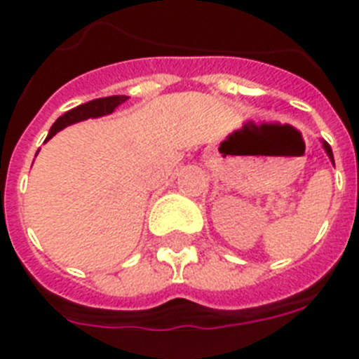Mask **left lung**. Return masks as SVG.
I'll use <instances>...</instances> for the list:
<instances>
[{
	"instance_id": "left-lung-1",
	"label": "left lung",
	"mask_w": 359,
	"mask_h": 359,
	"mask_svg": "<svg viewBox=\"0 0 359 359\" xmlns=\"http://www.w3.org/2000/svg\"><path fill=\"white\" fill-rule=\"evenodd\" d=\"M322 145H323V149H325V152H327L329 160H331L332 163H334V156H332V149H331V145H329L327 142H325V140H322Z\"/></svg>"
}]
</instances>
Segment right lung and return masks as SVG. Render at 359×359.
<instances>
[{"label":"right lung","mask_w":359,"mask_h":359,"mask_svg":"<svg viewBox=\"0 0 359 359\" xmlns=\"http://www.w3.org/2000/svg\"><path fill=\"white\" fill-rule=\"evenodd\" d=\"M128 98L129 97H126V95H113V97L95 98V100H90V102L81 104V106L66 111L65 115L59 116V118L55 120V123H53L52 129H50L48 136H46V140H50L53 135H57L61 129L68 128V126H72V123L81 122V120L98 118V116L109 115V113H113L120 104L126 102Z\"/></svg>","instance_id":"obj_1"}]
</instances>
